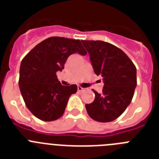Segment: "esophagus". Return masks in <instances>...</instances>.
<instances>
[{
	"label": "esophagus",
	"instance_id": "34e87169",
	"mask_svg": "<svg viewBox=\"0 0 159 159\" xmlns=\"http://www.w3.org/2000/svg\"><path fill=\"white\" fill-rule=\"evenodd\" d=\"M77 88H78V91L80 92H84V91H85V88H82V87H80V86H78L77 87Z\"/></svg>",
	"mask_w": 159,
	"mask_h": 159
}]
</instances>
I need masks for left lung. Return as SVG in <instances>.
Here are the masks:
<instances>
[{
  "mask_svg": "<svg viewBox=\"0 0 159 159\" xmlns=\"http://www.w3.org/2000/svg\"><path fill=\"white\" fill-rule=\"evenodd\" d=\"M95 73L104 83L102 93L93 91L95 100L86 104L89 116L101 123L111 122L129 106L137 85L136 67L126 53L102 40H83Z\"/></svg>",
  "mask_w": 159,
  "mask_h": 159,
  "instance_id": "left-lung-1",
  "label": "left lung"
}]
</instances>
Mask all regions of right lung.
Segmentation results:
<instances>
[{
	"label": "right lung",
	"mask_w": 159,
	"mask_h": 159,
	"mask_svg": "<svg viewBox=\"0 0 159 159\" xmlns=\"http://www.w3.org/2000/svg\"><path fill=\"white\" fill-rule=\"evenodd\" d=\"M87 54L80 40L52 36L43 40L22 60L19 88L26 107L36 118L53 121L64 115L77 86H63L57 72L62 71L70 55Z\"/></svg>",
	"instance_id": "right-lung-1"
}]
</instances>
